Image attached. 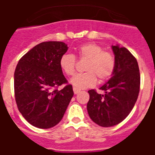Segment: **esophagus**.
Instances as JSON below:
<instances>
[{"mask_svg":"<svg viewBox=\"0 0 155 155\" xmlns=\"http://www.w3.org/2000/svg\"><path fill=\"white\" fill-rule=\"evenodd\" d=\"M73 91H74V93L75 94H78V93L81 91L80 90L78 89V88H76V87H74V88H73Z\"/></svg>","mask_w":155,"mask_h":155,"instance_id":"obj_1","label":"esophagus"}]
</instances>
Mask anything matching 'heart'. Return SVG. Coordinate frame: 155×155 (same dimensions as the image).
Instances as JSON below:
<instances>
[{"label":"heart","instance_id":"heart-1","mask_svg":"<svg viewBox=\"0 0 155 155\" xmlns=\"http://www.w3.org/2000/svg\"><path fill=\"white\" fill-rule=\"evenodd\" d=\"M78 57L86 59L84 71L86 72L78 74L70 80V83L78 89H84L95 84L97 78L99 81L107 80L114 71L115 58L109 52L103 51V48L94 42H88L80 46L78 49ZM60 68L68 76L75 72L76 58L71 53H65L61 56Z\"/></svg>","mask_w":155,"mask_h":155}]
</instances>
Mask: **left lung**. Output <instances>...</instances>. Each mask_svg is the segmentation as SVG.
<instances>
[{"instance_id":"8db88e82","label":"left lung","mask_w":155,"mask_h":155,"mask_svg":"<svg viewBox=\"0 0 155 155\" xmlns=\"http://www.w3.org/2000/svg\"><path fill=\"white\" fill-rule=\"evenodd\" d=\"M115 56L111 78L100 87L103 94L89 90L87 110L94 123L109 127L121 123L130 114L137 99L140 76L136 58L127 49L112 46Z\"/></svg>"}]
</instances>
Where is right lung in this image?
Here are the masks:
<instances>
[{
    "label": "right lung",
    "mask_w": 155,
    "mask_h": 155,
    "mask_svg": "<svg viewBox=\"0 0 155 155\" xmlns=\"http://www.w3.org/2000/svg\"><path fill=\"white\" fill-rule=\"evenodd\" d=\"M63 42H41L25 53L15 71V96L18 109L32 126L49 129L60 123L74 95L72 85L54 89L68 81L59 61L68 51Z\"/></svg>",
    "instance_id": "right-lung-1"
}]
</instances>
